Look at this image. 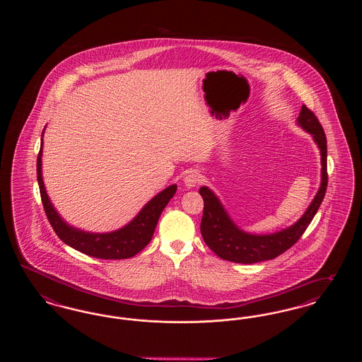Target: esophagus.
<instances>
[{"instance_id": "34e87169", "label": "esophagus", "mask_w": 362, "mask_h": 362, "mask_svg": "<svg viewBox=\"0 0 362 362\" xmlns=\"http://www.w3.org/2000/svg\"><path fill=\"white\" fill-rule=\"evenodd\" d=\"M185 185L187 187H195L199 182H201V175L198 171H189L186 176H185Z\"/></svg>"}]
</instances>
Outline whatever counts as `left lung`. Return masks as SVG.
<instances>
[{"label":"left lung","mask_w":362,"mask_h":362,"mask_svg":"<svg viewBox=\"0 0 362 362\" xmlns=\"http://www.w3.org/2000/svg\"><path fill=\"white\" fill-rule=\"evenodd\" d=\"M298 124L310 133L322 155V185L315 199L304 216L288 229L273 235L245 233L230 221L218 198L207 189L201 187L204 198V216L201 221V233L209 248L220 258L235 263H257L270 260L288 251L303 236L316 211L323 202L327 189V138L317 117L304 104L297 118Z\"/></svg>","instance_id":"obj_1"}]
</instances>
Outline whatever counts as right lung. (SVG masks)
<instances>
[{
    "label": "right lung",
    "instance_id": "obj_1",
    "mask_svg": "<svg viewBox=\"0 0 362 362\" xmlns=\"http://www.w3.org/2000/svg\"><path fill=\"white\" fill-rule=\"evenodd\" d=\"M36 173L45 213L57 236L74 250L99 259L132 258L142 251L152 240L158 217L177 189L176 185H173L157 194L130 224L119 230L111 233H86L62 221L52 207L42 179V148L36 160Z\"/></svg>",
    "mask_w": 362,
    "mask_h": 362
}]
</instances>
